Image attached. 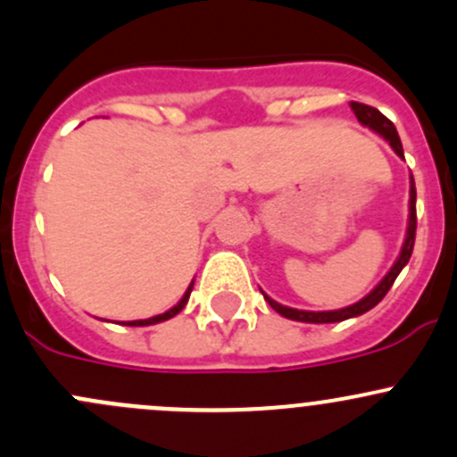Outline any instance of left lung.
<instances>
[{"mask_svg":"<svg viewBox=\"0 0 457 457\" xmlns=\"http://www.w3.org/2000/svg\"><path fill=\"white\" fill-rule=\"evenodd\" d=\"M352 110L353 114H356V119L361 121V126L370 128L371 132H376L378 137H382L386 143L391 145V150L395 152V154L400 156V159H404V152H403V143H400V137H398V130H395L394 123L389 121V119L385 117V114L380 112V110L371 108V105H365V104H358V101H352ZM413 241H416V183H413V177L409 174V219H407V234H404V241H403V247H400V254L398 258L394 261V265L389 267V271H386L385 276H382L380 283L376 285V287L371 289L367 296H362L361 301L353 303V305H347L343 307V310H329V312H307V310H294V307H287V305H280V303H276L274 298L267 296L265 292L261 289L262 298H265L267 303H270V307L274 312H278L280 316L289 318V320H298V322H312V325H325V322H340V320H347V318H356V316H362L367 314V312L373 310V307L378 305V303L385 298V294L389 292L391 285H394V280L398 278V274L403 271V267L407 265L409 258H411V252H413Z\"/></svg>","mask_w":457,"mask_h":457,"instance_id":"8db88e82","label":"left lung"}]
</instances>
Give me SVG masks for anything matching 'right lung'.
Here are the masks:
<instances>
[{
	"label": "right lung",
	"mask_w": 457,
	"mask_h": 457,
	"mask_svg": "<svg viewBox=\"0 0 457 457\" xmlns=\"http://www.w3.org/2000/svg\"><path fill=\"white\" fill-rule=\"evenodd\" d=\"M192 287H195V280H192V283L187 285V289H186V294H183V296H181V301H179L177 305H174V307H170L168 312H163V314H159V316H152V318H143V320H126V322H123V325H128V327H147V325H156V322L170 320V318H174V316H177L179 312H181L183 307L187 305V298H190V294H192Z\"/></svg>",
	"instance_id": "obj_1"
}]
</instances>
